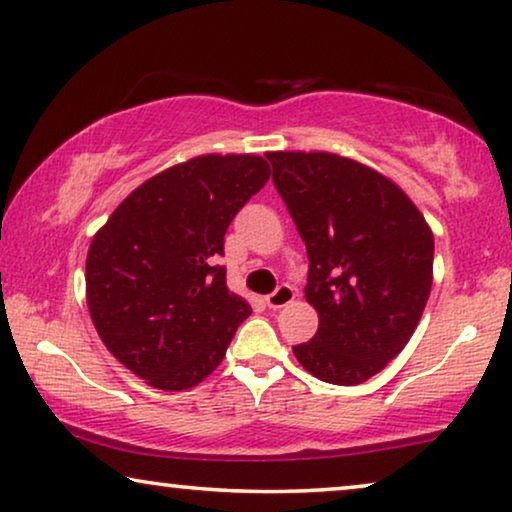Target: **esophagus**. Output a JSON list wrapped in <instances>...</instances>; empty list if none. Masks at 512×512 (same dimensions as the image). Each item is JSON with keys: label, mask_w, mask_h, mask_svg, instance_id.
I'll return each instance as SVG.
<instances>
[{"label": "esophagus", "mask_w": 512, "mask_h": 512, "mask_svg": "<svg viewBox=\"0 0 512 512\" xmlns=\"http://www.w3.org/2000/svg\"><path fill=\"white\" fill-rule=\"evenodd\" d=\"M293 300H295V290H293V286H288V283H283V286L274 290L272 295L265 297V302L270 309H283V306L290 304Z\"/></svg>", "instance_id": "esophagus-1"}]
</instances>
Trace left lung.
I'll return each mask as SVG.
<instances>
[{
    "instance_id": "1",
    "label": "left lung",
    "mask_w": 512,
    "mask_h": 512,
    "mask_svg": "<svg viewBox=\"0 0 512 512\" xmlns=\"http://www.w3.org/2000/svg\"><path fill=\"white\" fill-rule=\"evenodd\" d=\"M309 256L304 295L318 332L293 345L329 384L366 382L410 341L432 288L435 238L396 183L325 151L265 153Z\"/></svg>"
}]
</instances>
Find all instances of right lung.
Listing matches in <instances>:
<instances>
[{
    "label": "right lung",
    "instance_id": "right-lung-1",
    "mask_svg": "<svg viewBox=\"0 0 512 512\" xmlns=\"http://www.w3.org/2000/svg\"><path fill=\"white\" fill-rule=\"evenodd\" d=\"M270 178L258 155H199L141 183L93 235L86 304L107 350L146 384L192 389L251 306L226 288L224 233Z\"/></svg>",
    "mask_w": 512,
    "mask_h": 512
}]
</instances>
